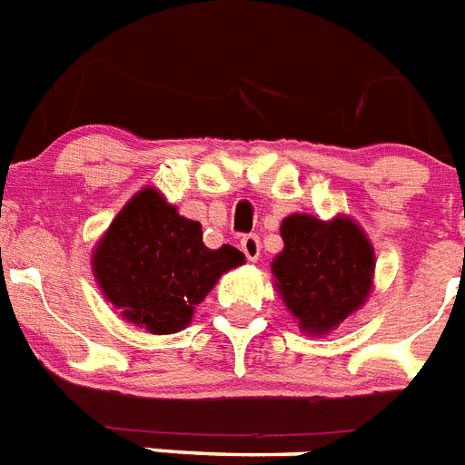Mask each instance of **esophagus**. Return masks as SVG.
I'll return each mask as SVG.
<instances>
[{
  "mask_svg": "<svg viewBox=\"0 0 465 465\" xmlns=\"http://www.w3.org/2000/svg\"><path fill=\"white\" fill-rule=\"evenodd\" d=\"M241 251H243V255L248 257L251 262H255L257 257H260V251H262L260 236H257V233H248V236H243V239H241Z\"/></svg>",
  "mask_w": 465,
  "mask_h": 465,
  "instance_id": "1",
  "label": "esophagus"
}]
</instances>
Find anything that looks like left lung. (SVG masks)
<instances>
[{"label": "left lung", "instance_id": "obj_1", "mask_svg": "<svg viewBox=\"0 0 465 465\" xmlns=\"http://www.w3.org/2000/svg\"><path fill=\"white\" fill-rule=\"evenodd\" d=\"M281 239L283 252L272 272L300 329L326 333L364 305L371 291L373 248L352 220L291 214L281 224Z\"/></svg>", "mask_w": 465, "mask_h": 465}]
</instances>
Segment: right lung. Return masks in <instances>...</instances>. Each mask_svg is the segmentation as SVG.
I'll list each match as a JSON object with an SVG mask.
<instances>
[{"label": "right lung", "instance_id": "add662e5", "mask_svg": "<svg viewBox=\"0 0 465 465\" xmlns=\"http://www.w3.org/2000/svg\"><path fill=\"white\" fill-rule=\"evenodd\" d=\"M243 264L233 245L210 251L201 222L186 220L155 189L132 198L94 252V274L127 322L174 333L224 272Z\"/></svg>", "mask_w": 465, "mask_h": 465}]
</instances>
